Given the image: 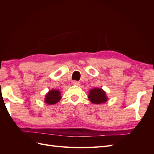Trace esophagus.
Returning <instances> with one entry per match:
<instances>
[{
	"label": "esophagus",
	"mask_w": 154,
	"mask_h": 154,
	"mask_svg": "<svg viewBox=\"0 0 154 154\" xmlns=\"http://www.w3.org/2000/svg\"><path fill=\"white\" fill-rule=\"evenodd\" d=\"M72 84H73L74 85L79 86V85H80V82H78V81H73Z\"/></svg>",
	"instance_id": "34e87169"
}]
</instances>
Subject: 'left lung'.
Masks as SVG:
<instances>
[{
    "mask_svg": "<svg viewBox=\"0 0 154 154\" xmlns=\"http://www.w3.org/2000/svg\"><path fill=\"white\" fill-rule=\"evenodd\" d=\"M88 98L94 104L105 103L108 101L105 91L100 88H94L89 90Z\"/></svg>",
    "mask_w": 154,
    "mask_h": 154,
    "instance_id": "left-lung-1",
    "label": "left lung"
}]
</instances>
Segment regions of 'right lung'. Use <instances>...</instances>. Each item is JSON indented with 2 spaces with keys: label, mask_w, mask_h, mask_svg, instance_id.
<instances>
[{
  "label": "right lung",
  "mask_w": 154,
  "mask_h": 154,
  "mask_svg": "<svg viewBox=\"0 0 154 154\" xmlns=\"http://www.w3.org/2000/svg\"><path fill=\"white\" fill-rule=\"evenodd\" d=\"M61 93L58 89L50 90L45 96L44 102L48 105H54L57 103L61 100Z\"/></svg>",
  "instance_id": "add662e5"
}]
</instances>
